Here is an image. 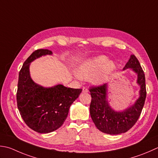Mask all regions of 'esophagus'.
I'll return each instance as SVG.
<instances>
[{
	"label": "esophagus",
	"mask_w": 158,
	"mask_h": 158,
	"mask_svg": "<svg viewBox=\"0 0 158 158\" xmlns=\"http://www.w3.org/2000/svg\"><path fill=\"white\" fill-rule=\"evenodd\" d=\"M83 93H88V89L87 88H86L83 87Z\"/></svg>",
	"instance_id": "obj_1"
}]
</instances>
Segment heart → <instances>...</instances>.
<instances>
[{
  "label": "heart",
  "instance_id": "b5f03b06",
  "mask_svg": "<svg viewBox=\"0 0 158 158\" xmlns=\"http://www.w3.org/2000/svg\"><path fill=\"white\" fill-rule=\"evenodd\" d=\"M115 69V64L101 55L81 61L77 67L75 76L78 79H90L93 85H101L107 82Z\"/></svg>",
  "mask_w": 158,
  "mask_h": 158
}]
</instances>
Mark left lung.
Instances as JSON below:
<instances>
[{
  "label": "left lung",
  "mask_w": 158,
  "mask_h": 158,
  "mask_svg": "<svg viewBox=\"0 0 158 158\" xmlns=\"http://www.w3.org/2000/svg\"><path fill=\"white\" fill-rule=\"evenodd\" d=\"M131 69L137 75V83L140 86L139 97L135 103L126 109L117 111L108 101V83L89 89L92 101L89 106L91 118L98 130L110 135H118L129 130L137 122L146 98L145 76L138 59L131 55L123 70Z\"/></svg>",
  "instance_id": "left-lung-1"
}]
</instances>
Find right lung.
<instances>
[{"label":"right lung","instance_id":"1","mask_svg":"<svg viewBox=\"0 0 158 158\" xmlns=\"http://www.w3.org/2000/svg\"><path fill=\"white\" fill-rule=\"evenodd\" d=\"M52 55L48 49L34 51L24 62L18 77V110L27 126L40 134L54 131L63 125L70 106L82 91L61 84L46 88L33 81L30 75L31 63L42 56Z\"/></svg>","mask_w":158,"mask_h":158}]
</instances>
